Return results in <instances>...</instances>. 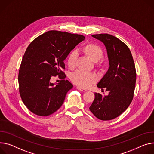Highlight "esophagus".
<instances>
[{
    "instance_id": "obj_1",
    "label": "esophagus",
    "mask_w": 154,
    "mask_h": 154,
    "mask_svg": "<svg viewBox=\"0 0 154 154\" xmlns=\"http://www.w3.org/2000/svg\"><path fill=\"white\" fill-rule=\"evenodd\" d=\"M77 89L80 90V91H87V89L84 88H82L81 87H79V86L77 87Z\"/></svg>"
}]
</instances>
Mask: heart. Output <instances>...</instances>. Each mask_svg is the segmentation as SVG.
I'll use <instances>...</instances> for the list:
<instances>
[{"instance_id": "obj_1", "label": "heart", "mask_w": 154, "mask_h": 154, "mask_svg": "<svg viewBox=\"0 0 154 154\" xmlns=\"http://www.w3.org/2000/svg\"><path fill=\"white\" fill-rule=\"evenodd\" d=\"M86 54L93 60H99L103 56V51L98 45L90 44L84 48ZM78 52L74 50L70 53L67 59V64L70 67H74L75 65L77 58ZM71 80L75 84L81 87L87 88L91 86L97 80V76L95 74L84 71L83 70H77L72 74Z\"/></svg>"}]
</instances>
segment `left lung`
<instances>
[{"instance_id": "obj_1", "label": "left lung", "mask_w": 154, "mask_h": 154, "mask_svg": "<svg viewBox=\"0 0 154 154\" xmlns=\"http://www.w3.org/2000/svg\"><path fill=\"white\" fill-rule=\"evenodd\" d=\"M106 49L109 68L97 84L109 91L108 95L95 94L89 109L97 118L108 121L119 116L129 106L134 96L136 81L135 64L131 51L118 38L109 34L91 35Z\"/></svg>"}]
</instances>
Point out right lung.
<instances>
[{"label": "right lung", "instance_id": "obj_1", "mask_svg": "<svg viewBox=\"0 0 154 154\" xmlns=\"http://www.w3.org/2000/svg\"><path fill=\"white\" fill-rule=\"evenodd\" d=\"M85 39L83 35L51 30L39 36L28 46L18 73L19 92L25 105L34 114L47 116L63 104L73 85L65 80L64 60ZM59 83L50 82L54 76Z\"/></svg>", "mask_w": 154, "mask_h": 154}]
</instances>
